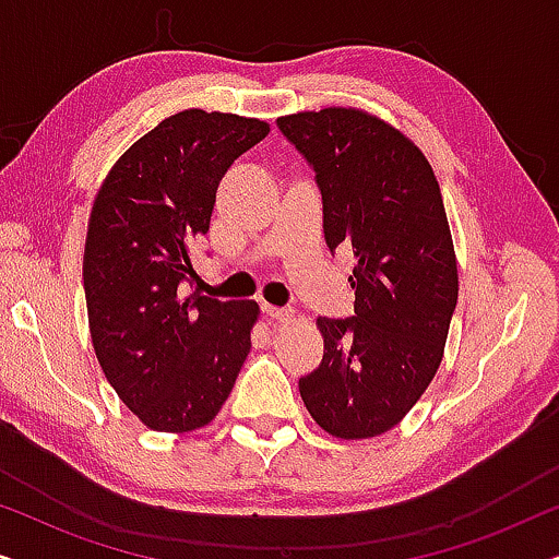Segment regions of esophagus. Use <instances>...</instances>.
Wrapping results in <instances>:
<instances>
[{
  "mask_svg": "<svg viewBox=\"0 0 559 559\" xmlns=\"http://www.w3.org/2000/svg\"><path fill=\"white\" fill-rule=\"evenodd\" d=\"M264 312H266V318L277 320V323H293V318H295L293 308H274V305H264Z\"/></svg>",
  "mask_w": 559,
  "mask_h": 559,
  "instance_id": "1",
  "label": "esophagus"
}]
</instances>
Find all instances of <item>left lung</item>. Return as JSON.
I'll list each match as a JSON object with an SVG mask.
<instances>
[{
    "instance_id": "left-lung-1",
    "label": "left lung",
    "mask_w": 559,
    "mask_h": 559,
    "mask_svg": "<svg viewBox=\"0 0 559 559\" xmlns=\"http://www.w3.org/2000/svg\"><path fill=\"white\" fill-rule=\"evenodd\" d=\"M316 170L328 249L358 259L354 318H318L323 361L300 379L310 417L341 440L392 430L440 369L457 302V262L430 163L409 136L361 109L277 119Z\"/></svg>"
}]
</instances>
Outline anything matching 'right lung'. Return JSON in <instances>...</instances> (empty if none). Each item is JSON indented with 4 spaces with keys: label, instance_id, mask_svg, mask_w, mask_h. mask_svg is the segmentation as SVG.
<instances>
[{
    "label": "right lung",
    "instance_id": "right-lung-1",
    "mask_svg": "<svg viewBox=\"0 0 559 559\" xmlns=\"http://www.w3.org/2000/svg\"><path fill=\"white\" fill-rule=\"evenodd\" d=\"M270 134L262 119L186 109L140 136L98 188L83 251L88 328L119 400L157 432L218 415L251 348L254 300L182 297L218 182Z\"/></svg>",
    "mask_w": 559,
    "mask_h": 559
}]
</instances>
